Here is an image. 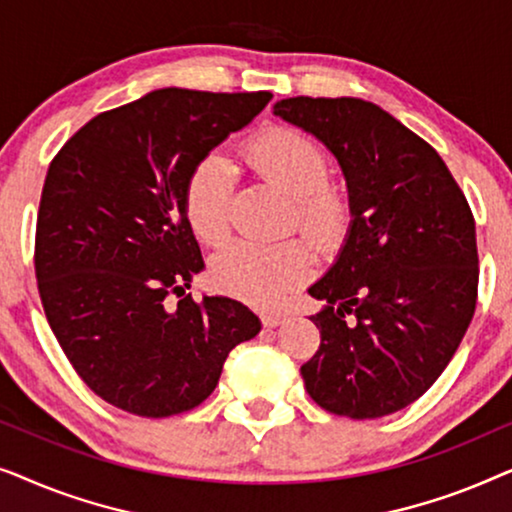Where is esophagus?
<instances>
[{
    "mask_svg": "<svg viewBox=\"0 0 512 512\" xmlns=\"http://www.w3.org/2000/svg\"><path fill=\"white\" fill-rule=\"evenodd\" d=\"M261 321H263L265 328H275V326H279V324H284V317H282V314L265 312V314H261Z\"/></svg>",
    "mask_w": 512,
    "mask_h": 512,
    "instance_id": "34e87169",
    "label": "esophagus"
}]
</instances>
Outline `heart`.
<instances>
[{"label": "heart", "mask_w": 512, "mask_h": 512, "mask_svg": "<svg viewBox=\"0 0 512 512\" xmlns=\"http://www.w3.org/2000/svg\"><path fill=\"white\" fill-rule=\"evenodd\" d=\"M247 158L270 184L293 198V223L319 249H338L352 228V200L331 177V158L317 139L296 128H270L247 144ZM235 167L226 153L207 151L193 165L184 188L186 219L207 244L230 233L235 198ZM314 261L303 242L258 244L237 240L209 265L216 289L244 303L270 307L312 275Z\"/></svg>", "instance_id": "obj_1"}]
</instances>
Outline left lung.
Instances as JSON below:
<instances>
[{"mask_svg":"<svg viewBox=\"0 0 512 512\" xmlns=\"http://www.w3.org/2000/svg\"><path fill=\"white\" fill-rule=\"evenodd\" d=\"M272 114L333 153L352 228L310 296L321 345L300 375L340 417L415 403L457 352L478 298L471 207L436 149L359 97H289Z\"/></svg>","mask_w":512,"mask_h":512,"instance_id":"1","label":"left lung"}]
</instances>
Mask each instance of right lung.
<instances>
[{
	"mask_svg": "<svg viewBox=\"0 0 512 512\" xmlns=\"http://www.w3.org/2000/svg\"><path fill=\"white\" fill-rule=\"evenodd\" d=\"M270 100L153 90L88 121L48 167L34 247L41 305L81 380L116 408L193 410L230 349L261 331L233 298L186 296L205 263L184 188L193 165Z\"/></svg>",
	"mask_w": 512,
	"mask_h": 512,
	"instance_id": "right-lung-1",
	"label": "right lung"
}]
</instances>
